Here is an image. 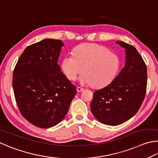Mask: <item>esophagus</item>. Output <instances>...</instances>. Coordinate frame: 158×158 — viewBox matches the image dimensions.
I'll list each match as a JSON object with an SVG mask.
<instances>
[{"label":"esophagus","instance_id":"1","mask_svg":"<svg viewBox=\"0 0 158 158\" xmlns=\"http://www.w3.org/2000/svg\"><path fill=\"white\" fill-rule=\"evenodd\" d=\"M76 89H77V92H83V91H84L83 88L80 87H77L76 88Z\"/></svg>","mask_w":158,"mask_h":158}]
</instances>
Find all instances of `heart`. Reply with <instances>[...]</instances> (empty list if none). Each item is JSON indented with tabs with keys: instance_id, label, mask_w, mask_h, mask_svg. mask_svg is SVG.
Here are the masks:
<instances>
[{
	"instance_id": "b5f03b06",
	"label": "heart",
	"mask_w": 158,
	"mask_h": 158,
	"mask_svg": "<svg viewBox=\"0 0 158 158\" xmlns=\"http://www.w3.org/2000/svg\"><path fill=\"white\" fill-rule=\"evenodd\" d=\"M120 58L106 47L97 44L85 43L74 50L73 55H67L63 59L62 68L70 81L80 77L81 85L101 87L112 82L120 68Z\"/></svg>"
}]
</instances>
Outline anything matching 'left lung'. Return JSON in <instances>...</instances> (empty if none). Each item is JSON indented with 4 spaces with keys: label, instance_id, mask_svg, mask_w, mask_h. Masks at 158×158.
Wrapping results in <instances>:
<instances>
[{
    "label": "left lung",
    "instance_id": "1",
    "mask_svg": "<svg viewBox=\"0 0 158 158\" xmlns=\"http://www.w3.org/2000/svg\"><path fill=\"white\" fill-rule=\"evenodd\" d=\"M116 43L126 50L125 66L111 83L94 92L90 105L94 117L110 126L119 125L136 114L147 85L146 66L137 49L123 41Z\"/></svg>",
    "mask_w": 158,
    "mask_h": 158
}]
</instances>
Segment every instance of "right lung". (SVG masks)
<instances>
[{"mask_svg": "<svg viewBox=\"0 0 158 158\" xmlns=\"http://www.w3.org/2000/svg\"><path fill=\"white\" fill-rule=\"evenodd\" d=\"M61 40L45 39L27 46L13 73L15 99L21 114L30 123L48 128L59 123L67 113L76 88L57 64Z\"/></svg>", "mask_w": 158, "mask_h": 158, "instance_id": "add662e5", "label": "right lung"}]
</instances>
